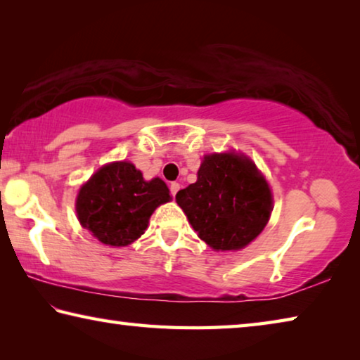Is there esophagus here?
<instances>
[{
  "label": "esophagus",
  "instance_id": "obj_1",
  "mask_svg": "<svg viewBox=\"0 0 360 360\" xmlns=\"http://www.w3.org/2000/svg\"><path fill=\"white\" fill-rule=\"evenodd\" d=\"M178 191H179V184H178V182H172V184H169V192H172L173 197H174L176 193H178Z\"/></svg>",
  "mask_w": 360,
  "mask_h": 360
}]
</instances>
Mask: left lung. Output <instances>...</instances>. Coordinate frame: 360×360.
I'll return each instance as SVG.
<instances>
[{"instance_id": "8db88e82", "label": "left lung", "mask_w": 360, "mask_h": 360, "mask_svg": "<svg viewBox=\"0 0 360 360\" xmlns=\"http://www.w3.org/2000/svg\"><path fill=\"white\" fill-rule=\"evenodd\" d=\"M200 238L216 251H238L270 219L273 197L251 158L235 152L205 155L197 182L176 193Z\"/></svg>"}]
</instances>
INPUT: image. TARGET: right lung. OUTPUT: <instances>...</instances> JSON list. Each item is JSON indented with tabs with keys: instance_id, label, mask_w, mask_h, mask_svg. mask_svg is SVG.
Here are the masks:
<instances>
[{
	"instance_id": "obj_1",
	"label": "right lung",
	"mask_w": 360,
	"mask_h": 360,
	"mask_svg": "<svg viewBox=\"0 0 360 360\" xmlns=\"http://www.w3.org/2000/svg\"><path fill=\"white\" fill-rule=\"evenodd\" d=\"M172 200L160 178L144 181L130 162L101 167L81 187L76 198L77 219L103 245L127 246L148 229L157 206Z\"/></svg>"
}]
</instances>
